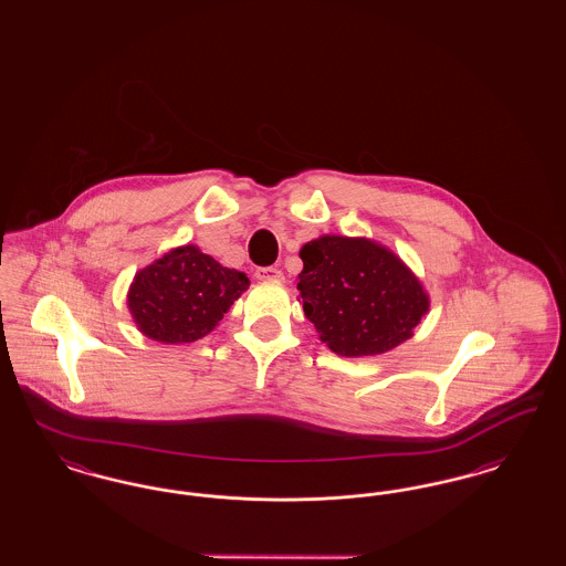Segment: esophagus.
Segmentation results:
<instances>
[{
	"label": "esophagus",
	"mask_w": 566,
	"mask_h": 566,
	"mask_svg": "<svg viewBox=\"0 0 566 566\" xmlns=\"http://www.w3.org/2000/svg\"><path fill=\"white\" fill-rule=\"evenodd\" d=\"M254 275L259 280H275V282L284 280V273L277 270V268H259V270L254 271Z\"/></svg>",
	"instance_id": "1"
}]
</instances>
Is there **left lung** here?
<instances>
[{
    "instance_id": "left-lung-1",
    "label": "left lung",
    "mask_w": 566,
    "mask_h": 566,
    "mask_svg": "<svg viewBox=\"0 0 566 566\" xmlns=\"http://www.w3.org/2000/svg\"><path fill=\"white\" fill-rule=\"evenodd\" d=\"M298 298L324 344L342 356H374L413 335L429 312L420 280L367 238L323 235L301 252Z\"/></svg>"
}]
</instances>
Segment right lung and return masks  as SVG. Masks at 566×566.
<instances>
[{"label": "right lung", "instance_id": "right-lung-1", "mask_svg": "<svg viewBox=\"0 0 566 566\" xmlns=\"http://www.w3.org/2000/svg\"><path fill=\"white\" fill-rule=\"evenodd\" d=\"M250 286L248 275L222 268L187 243L135 273L127 305L137 328L161 344L206 337Z\"/></svg>", "mask_w": 566, "mask_h": 566}]
</instances>
